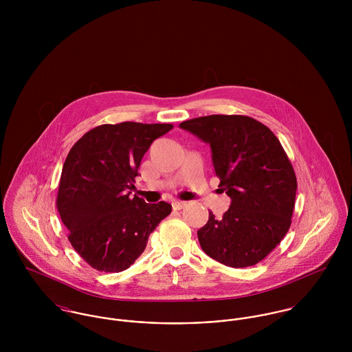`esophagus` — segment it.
<instances>
[{
  "mask_svg": "<svg viewBox=\"0 0 352 352\" xmlns=\"http://www.w3.org/2000/svg\"><path fill=\"white\" fill-rule=\"evenodd\" d=\"M186 206H187L186 201H173V203H172L173 210H182V208H184Z\"/></svg>",
  "mask_w": 352,
  "mask_h": 352,
  "instance_id": "obj_1",
  "label": "esophagus"
}]
</instances>
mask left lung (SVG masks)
I'll use <instances>...</instances> for the list:
<instances>
[{
    "mask_svg": "<svg viewBox=\"0 0 352 352\" xmlns=\"http://www.w3.org/2000/svg\"><path fill=\"white\" fill-rule=\"evenodd\" d=\"M210 144L219 188L230 197L229 210L211 211L198 230L201 250L233 268L265 258L292 225L297 177L275 134L245 115H208L180 123Z\"/></svg>",
    "mask_w": 352,
    "mask_h": 352,
    "instance_id": "8db88e82",
    "label": "left lung"
}]
</instances>
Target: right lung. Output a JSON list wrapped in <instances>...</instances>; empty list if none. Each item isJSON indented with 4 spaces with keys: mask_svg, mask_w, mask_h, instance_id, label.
<instances>
[{
    "mask_svg": "<svg viewBox=\"0 0 352 352\" xmlns=\"http://www.w3.org/2000/svg\"><path fill=\"white\" fill-rule=\"evenodd\" d=\"M172 129L168 123L101 124L69 151L56 208L72 247L95 270H127L145 251L151 232L170 214L169 203L148 204L130 198L129 190L151 142Z\"/></svg>",
    "mask_w": 352,
    "mask_h": 352,
    "instance_id": "right-lung-1",
    "label": "right lung"
}]
</instances>
